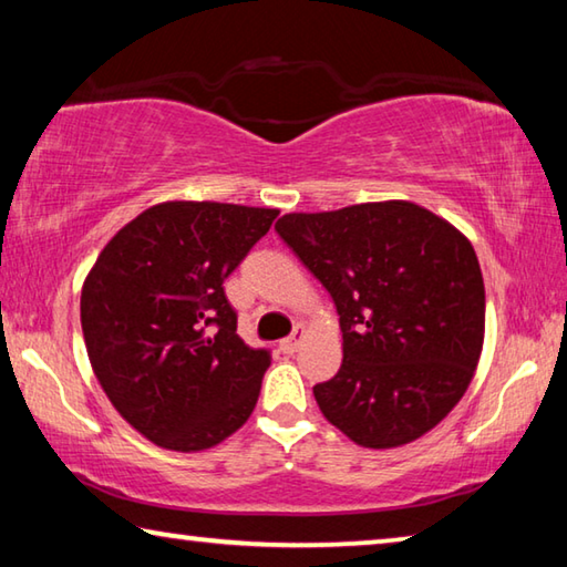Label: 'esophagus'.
Returning a JSON list of instances; mask_svg holds the SVG:
<instances>
[{
	"mask_svg": "<svg viewBox=\"0 0 567 567\" xmlns=\"http://www.w3.org/2000/svg\"><path fill=\"white\" fill-rule=\"evenodd\" d=\"M302 342H305V328H300V324H297L290 338L280 342V350H282L285 354H295L297 350H300Z\"/></svg>",
	"mask_w": 567,
	"mask_h": 567,
	"instance_id": "obj_1",
	"label": "esophagus"
}]
</instances>
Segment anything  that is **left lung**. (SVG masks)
<instances>
[{"label": "left lung", "mask_w": 567, "mask_h": 567, "mask_svg": "<svg viewBox=\"0 0 567 567\" xmlns=\"http://www.w3.org/2000/svg\"><path fill=\"white\" fill-rule=\"evenodd\" d=\"M275 229L340 315L342 364L312 388L322 415L372 450L433 430L483 352L485 285L470 239L405 199L290 213Z\"/></svg>", "instance_id": "left-lung-1"}]
</instances>
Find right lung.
<instances>
[{
	"label": "right lung",
	"mask_w": 567,
	"mask_h": 567,
	"mask_svg": "<svg viewBox=\"0 0 567 567\" xmlns=\"http://www.w3.org/2000/svg\"><path fill=\"white\" fill-rule=\"evenodd\" d=\"M280 209L162 203L114 235L82 285V332L114 410L152 443L197 453L247 422L270 352L237 334L225 277Z\"/></svg>",
	"instance_id": "add662e5"
}]
</instances>
